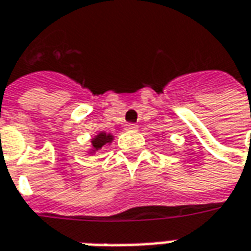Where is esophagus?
<instances>
[{
  "instance_id": "1",
  "label": "esophagus",
  "mask_w": 251,
  "mask_h": 251,
  "mask_svg": "<svg viewBox=\"0 0 251 251\" xmlns=\"http://www.w3.org/2000/svg\"><path fill=\"white\" fill-rule=\"evenodd\" d=\"M125 129L127 131H133V130H137V125L136 124H127V125L125 126Z\"/></svg>"
}]
</instances>
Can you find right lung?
<instances>
[{
    "label": "right lung",
    "instance_id": "right-lung-1",
    "mask_svg": "<svg viewBox=\"0 0 251 251\" xmlns=\"http://www.w3.org/2000/svg\"><path fill=\"white\" fill-rule=\"evenodd\" d=\"M113 141V136L111 134H106V133H98V136H95V138H93V152H97L103 145H107V144H111Z\"/></svg>",
    "mask_w": 251,
    "mask_h": 251
}]
</instances>
